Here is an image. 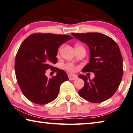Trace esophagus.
<instances>
[{
	"mask_svg": "<svg viewBox=\"0 0 133 133\" xmlns=\"http://www.w3.org/2000/svg\"><path fill=\"white\" fill-rule=\"evenodd\" d=\"M68 76H69V78L70 80H74V79H76V78H78V76L76 75H75V74H68Z\"/></svg>",
	"mask_w": 133,
	"mask_h": 133,
	"instance_id": "esophagus-1",
	"label": "esophagus"
}]
</instances>
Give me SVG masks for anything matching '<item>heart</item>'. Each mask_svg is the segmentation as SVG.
<instances>
[{
    "label": "heart",
    "mask_w": 133,
    "mask_h": 133,
    "mask_svg": "<svg viewBox=\"0 0 133 133\" xmlns=\"http://www.w3.org/2000/svg\"><path fill=\"white\" fill-rule=\"evenodd\" d=\"M59 50H60V49H59ZM65 67H66L67 70H69V71H74L75 70V67L74 65L72 64V63H69V64H66Z\"/></svg>",
    "instance_id": "obj_1"
}]
</instances>
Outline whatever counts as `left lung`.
Returning a JSON list of instances; mask_svg holds the SVG:
<instances>
[{"mask_svg": "<svg viewBox=\"0 0 133 133\" xmlns=\"http://www.w3.org/2000/svg\"><path fill=\"white\" fill-rule=\"evenodd\" d=\"M72 35L89 48V63L82 71L95 74L92 79L84 75H78L84 81V85L78 91V94L93 103L108 99L116 91L122 78L123 61L119 46L113 39L101 33Z\"/></svg>", "mask_w": 133, "mask_h": 133, "instance_id": "obj_1", "label": "left lung"}]
</instances>
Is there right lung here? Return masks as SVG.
Here are the masks:
<instances>
[{"label":"right lung","mask_w":133,"mask_h":133,"mask_svg":"<svg viewBox=\"0 0 133 133\" xmlns=\"http://www.w3.org/2000/svg\"><path fill=\"white\" fill-rule=\"evenodd\" d=\"M72 38L67 35L34 34L20 45L15 59V72L22 93L30 101L43 105L57 98L61 84L69 78L64 70L52 65L57 63L58 48ZM49 68L57 73L55 77L45 76Z\"/></svg>","instance_id":"right-lung-1"}]
</instances>
